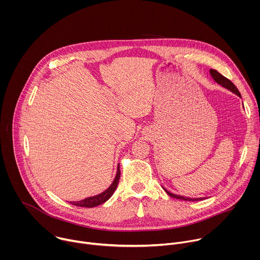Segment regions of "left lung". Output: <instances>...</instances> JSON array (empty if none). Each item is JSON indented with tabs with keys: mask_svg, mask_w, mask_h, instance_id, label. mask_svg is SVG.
Listing matches in <instances>:
<instances>
[{
	"mask_svg": "<svg viewBox=\"0 0 260 260\" xmlns=\"http://www.w3.org/2000/svg\"><path fill=\"white\" fill-rule=\"evenodd\" d=\"M210 74H211V76H212V78L214 79V81H215V82H217V83H218V84H220L221 86H223L224 88H228V89H229V90H231L232 92L236 93L238 96L242 98V96H241V93H240V91H239V89L236 87V85H235V84H234L230 79L225 78L223 75H221V74H220L219 72H217L216 70H213V69H211V70H210ZM162 188H164V187H162ZM164 189H165V191H166L170 197H172V198H174V199H178V200L189 201V202H197V201H203V200H206V199H207V198H196V199L186 198V197H183V196L174 194V193L170 192L169 190H167L166 188H164Z\"/></svg>",
	"mask_w": 260,
	"mask_h": 260,
	"instance_id": "left-lung-1",
	"label": "left lung"
}]
</instances>
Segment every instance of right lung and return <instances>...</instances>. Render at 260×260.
<instances>
[{
  "label": "right lung",
  "mask_w": 260,
  "mask_h": 260,
  "mask_svg": "<svg viewBox=\"0 0 260 260\" xmlns=\"http://www.w3.org/2000/svg\"><path fill=\"white\" fill-rule=\"evenodd\" d=\"M119 179H120V169H119V165H118L116 177H115L114 181L112 182V184L110 185V187H108V189H106L105 191H103L102 193H100L98 196L89 197V198H86L79 202H70V204H72L74 206H77V207H85V208H93V207L100 206V205L104 204L105 202H107L111 197L113 196L114 191L117 188Z\"/></svg>",
  "instance_id": "right-lung-1"
}]
</instances>
